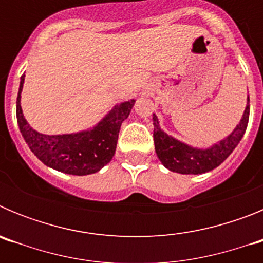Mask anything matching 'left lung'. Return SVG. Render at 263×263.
<instances>
[{
    "label": "left lung",
    "instance_id": "obj_1",
    "mask_svg": "<svg viewBox=\"0 0 263 263\" xmlns=\"http://www.w3.org/2000/svg\"><path fill=\"white\" fill-rule=\"evenodd\" d=\"M249 97H248V105L240 124L237 125L236 129L227 138L205 150L191 147L173 137L167 136L159 127L157 116L153 115L154 145L158 158L164 167L174 173L195 174V175L208 173L220 166L240 143L249 122Z\"/></svg>",
    "mask_w": 263,
    "mask_h": 263
}]
</instances>
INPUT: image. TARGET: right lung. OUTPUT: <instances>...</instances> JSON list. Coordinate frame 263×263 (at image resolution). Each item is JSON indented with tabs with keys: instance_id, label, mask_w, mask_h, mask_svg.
Instances as JSON below:
<instances>
[{
	"instance_id": "add662e5",
	"label": "right lung",
	"mask_w": 263,
	"mask_h": 263,
	"mask_svg": "<svg viewBox=\"0 0 263 263\" xmlns=\"http://www.w3.org/2000/svg\"><path fill=\"white\" fill-rule=\"evenodd\" d=\"M25 75L21 78L17 97V121L30 150L46 166L71 175L97 173L111 160L117 146L121 124L129 116L136 100L121 103L92 130L76 134L46 136L30 127L21 108V92Z\"/></svg>"
}]
</instances>
